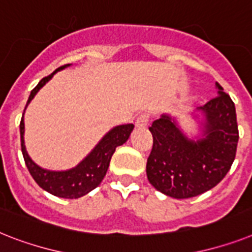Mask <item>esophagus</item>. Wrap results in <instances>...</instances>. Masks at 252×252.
<instances>
[{
	"label": "esophagus",
	"mask_w": 252,
	"mask_h": 252,
	"mask_svg": "<svg viewBox=\"0 0 252 252\" xmlns=\"http://www.w3.org/2000/svg\"><path fill=\"white\" fill-rule=\"evenodd\" d=\"M149 119H150L149 114H146V112L141 114V115L137 116L136 126H137V128H146L147 124H149Z\"/></svg>",
	"instance_id": "34e87169"
}]
</instances>
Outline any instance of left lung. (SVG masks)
Masks as SVG:
<instances>
[{
	"label": "left lung",
	"mask_w": 252,
	"mask_h": 252,
	"mask_svg": "<svg viewBox=\"0 0 252 252\" xmlns=\"http://www.w3.org/2000/svg\"><path fill=\"white\" fill-rule=\"evenodd\" d=\"M218 97L197 108L202 136L188 138L176 119L163 115L149 128L153 149L147 158L149 183L176 198L197 197L221 181L232 167L238 144L234 102L216 83Z\"/></svg>",
	"instance_id": "1"
}]
</instances>
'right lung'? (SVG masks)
Masks as SVG:
<instances>
[{
    "label": "right lung",
    "mask_w": 252,
    "mask_h": 252,
    "mask_svg": "<svg viewBox=\"0 0 252 252\" xmlns=\"http://www.w3.org/2000/svg\"><path fill=\"white\" fill-rule=\"evenodd\" d=\"M68 66L69 64H64V66L59 67L52 75L41 80L33 91L31 92L26 107L33 99V97L37 94L41 88L54 76V73L58 72L59 69L66 68ZM133 128H134L133 124H124V126H118L112 128L110 132H107L105 136L102 137V140L95 145L93 150L80 161L76 167L67 169V171H49V169L41 168L40 165L36 164L27 153L26 146H24V120L22 118V120H20L22 153H23L27 168L40 188H42L55 197L68 198V199L75 198L76 199V198L83 197L93 189H95L101 184V181L106 176V172H107L110 160H111L112 154L115 153V149L120 145L126 144V140L129 138Z\"/></svg>",
    "instance_id": "obj_1"
}]
</instances>
